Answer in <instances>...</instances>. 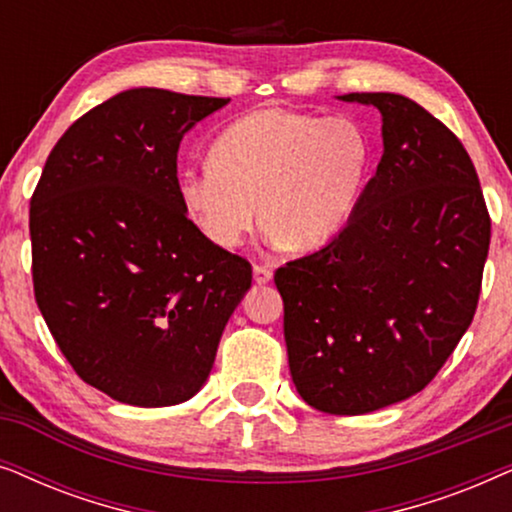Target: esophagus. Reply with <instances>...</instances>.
I'll return each instance as SVG.
<instances>
[{
  "label": "esophagus",
  "instance_id": "1",
  "mask_svg": "<svg viewBox=\"0 0 512 512\" xmlns=\"http://www.w3.org/2000/svg\"><path fill=\"white\" fill-rule=\"evenodd\" d=\"M270 279H272V268H268V265L256 263L254 265V282L256 284H268Z\"/></svg>",
  "mask_w": 512,
  "mask_h": 512
}]
</instances>
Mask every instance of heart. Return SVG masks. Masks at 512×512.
Returning <instances> with one entry per match:
<instances>
[{
	"label": "heart",
	"mask_w": 512,
	"mask_h": 512,
	"mask_svg": "<svg viewBox=\"0 0 512 512\" xmlns=\"http://www.w3.org/2000/svg\"><path fill=\"white\" fill-rule=\"evenodd\" d=\"M368 167V137L354 121L258 109L214 139L207 163L181 172L179 191L221 247L242 244L261 205L272 242L312 251L347 226Z\"/></svg>",
	"instance_id": "1"
}]
</instances>
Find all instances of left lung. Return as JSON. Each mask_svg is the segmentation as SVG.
<instances>
[{
    "label": "left lung",
    "instance_id": "8db88e82",
    "mask_svg": "<svg viewBox=\"0 0 512 512\" xmlns=\"http://www.w3.org/2000/svg\"><path fill=\"white\" fill-rule=\"evenodd\" d=\"M382 114L384 153L347 226L275 272L293 384L331 415L422 391L478 307L492 221L454 132L394 93H349Z\"/></svg>",
    "mask_w": 512,
    "mask_h": 512
}]
</instances>
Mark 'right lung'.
<instances>
[{
  "label": "right lung",
  "instance_id": "obj_1",
  "mask_svg": "<svg viewBox=\"0 0 512 512\" xmlns=\"http://www.w3.org/2000/svg\"><path fill=\"white\" fill-rule=\"evenodd\" d=\"M226 97L132 88L58 139L30 200L34 298L69 366L139 408L184 403L251 286L188 219L179 144Z\"/></svg>",
  "mask_w": 512,
  "mask_h": 512
}]
</instances>
